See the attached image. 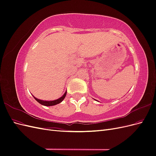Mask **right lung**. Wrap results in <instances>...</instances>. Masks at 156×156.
<instances>
[{"instance_id":"right-lung-1","label":"right lung","mask_w":156,"mask_h":156,"mask_svg":"<svg viewBox=\"0 0 156 156\" xmlns=\"http://www.w3.org/2000/svg\"><path fill=\"white\" fill-rule=\"evenodd\" d=\"M66 93H67V91H66V92L64 94V95L62 97H60V98L57 99V100H53V101L41 100H39V99L35 98L34 96H33V97L34 98V99L37 102L40 103V104H41V105H45V106H53V105H55L56 104H58V103H60V102H62L64 99L65 98L66 96Z\"/></svg>"}]
</instances>
